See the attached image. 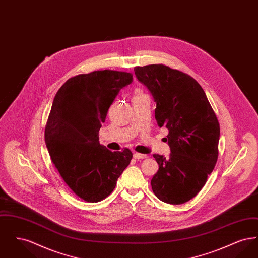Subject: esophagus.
<instances>
[{
    "mask_svg": "<svg viewBox=\"0 0 258 258\" xmlns=\"http://www.w3.org/2000/svg\"><path fill=\"white\" fill-rule=\"evenodd\" d=\"M134 158H135V160H143V159H147L148 155H145V154H140V153H135L134 154Z\"/></svg>",
    "mask_w": 258,
    "mask_h": 258,
    "instance_id": "1",
    "label": "esophagus"
}]
</instances>
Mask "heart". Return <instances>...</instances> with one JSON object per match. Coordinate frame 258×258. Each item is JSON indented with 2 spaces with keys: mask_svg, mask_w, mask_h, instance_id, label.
<instances>
[{
  "mask_svg": "<svg viewBox=\"0 0 258 258\" xmlns=\"http://www.w3.org/2000/svg\"><path fill=\"white\" fill-rule=\"evenodd\" d=\"M142 95H145L142 91H140V90H136L135 92V95H134V97H139V96H142Z\"/></svg>",
  "mask_w": 258,
  "mask_h": 258,
  "instance_id": "obj_1",
  "label": "heart"
}]
</instances>
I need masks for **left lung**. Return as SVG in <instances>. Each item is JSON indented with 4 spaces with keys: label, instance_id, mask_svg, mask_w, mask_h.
<instances>
[{
    "label": "left lung",
    "instance_id": "obj_1",
    "mask_svg": "<svg viewBox=\"0 0 258 258\" xmlns=\"http://www.w3.org/2000/svg\"><path fill=\"white\" fill-rule=\"evenodd\" d=\"M137 79L156 100L159 126L169 131L168 158L155 154L159 170L151 180L153 192L173 205L197 196L219 157L220 123L202 87L195 78L165 64L135 67Z\"/></svg>",
    "mask_w": 258,
    "mask_h": 258
}]
</instances>
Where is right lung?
I'll use <instances>...</instances> for the list:
<instances>
[{"label": "right lung", "mask_w": 258, "mask_h": 258, "mask_svg": "<svg viewBox=\"0 0 258 258\" xmlns=\"http://www.w3.org/2000/svg\"><path fill=\"white\" fill-rule=\"evenodd\" d=\"M132 81L131 73L110 70L78 74L53 100L44 132L50 159L74 195L87 202L108 197L133 159L130 149L112 152L98 141L112 102Z\"/></svg>", "instance_id": "obj_1"}]
</instances>
